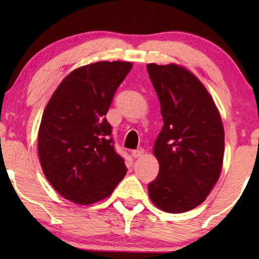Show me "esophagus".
I'll use <instances>...</instances> for the list:
<instances>
[{
    "label": "esophagus",
    "instance_id": "1",
    "mask_svg": "<svg viewBox=\"0 0 259 259\" xmlns=\"http://www.w3.org/2000/svg\"><path fill=\"white\" fill-rule=\"evenodd\" d=\"M144 153H145L144 148H138V150H134L132 152L134 158H140V157L144 156Z\"/></svg>",
    "mask_w": 259,
    "mask_h": 259
}]
</instances>
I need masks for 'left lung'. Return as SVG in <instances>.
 <instances>
[{
	"mask_svg": "<svg viewBox=\"0 0 259 259\" xmlns=\"http://www.w3.org/2000/svg\"><path fill=\"white\" fill-rule=\"evenodd\" d=\"M147 72L164 123L153 147L159 173L148 184V195L164 212H187L206 200L221 175V114L203 84L185 68L150 63Z\"/></svg>",
	"mask_w": 259,
	"mask_h": 259,
	"instance_id": "1",
	"label": "left lung"
}]
</instances>
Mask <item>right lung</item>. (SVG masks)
I'll use <instances>...</instances> for the list:
<instances>
[{
  "mask_svg": "<svg viewBox=\"0 0 259 259\" xmlns=\"http://www.w3.org/2000/svg\"><path fill=\"white\" fill-rule=\"evenodd\" d=\"M132 67L119 61L80 67L65 76L45 108L38 157L46 179L67 200L95 203L125 177L106 114Z\"/></svg>",
  "mask_w": 259,
  "mask_h": 259,
  "instance_id": "1",
  "label": "right lung"
}]
</instances>
